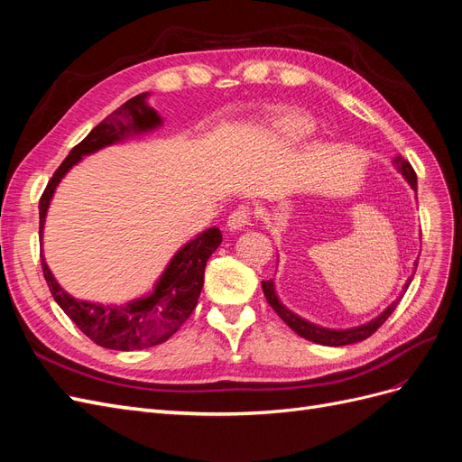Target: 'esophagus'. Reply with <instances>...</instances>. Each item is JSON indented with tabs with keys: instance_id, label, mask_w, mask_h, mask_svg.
Returning <instances> with one entry per match:
<instances>
[{
	"instance_id": "34e87169",
	"label": "esophagus",
	"mask_w": 462,
	"mask_h": 462,
	"mask_svg": "<svg viewBox=\"0 0 462 462\" xmlns=\"http://www.w3.org/2000/svg\"><path fill=\"white\" fill-rule=\"evenodd\" d=\"M250 219H253V212H250L248 206H239L236 209H233L231 216L227 217V227L231 231H239V229H245Z\"/></svg>"
}]
</instances>
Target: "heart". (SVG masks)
I'll return each instance as SVG.
<instances>
[{
    "label": "heart",
    "instance_id": "heart-1",
    "mask_svg": "<svg viewBox=\"0 0 462 462\" xmlns=\"http://www.w3.org/2000/svg\"><path fill=\"white\" fill-rule=\"evenodd\" d=\"M314 131V121L299 114V111H287V114L279 116L273 121V133L289 143H299L302 138L309 136Z\"/></svg>",
    "mask_w": 462,
    "mask_h": 462
}]
</instances>
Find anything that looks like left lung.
Instances as JSON below:
<instances>
[{"mask_svg":"<svg viewBox=\"0 0 462 462\" xmlns=\"http://www.w3.org/2000/svg\"><path fill=\"white\" fill-rule=\"evenodd\" d=\"M393 163L397 165V170L402 173V177L409 180V185L416 190V173H414V170H412V165H411L407 160H404L402 156H397V158L393 160ZM414 265H418V262H414ZM414 272H416V270H414ZM412 277H414V273L407 279V283H404V291L409 289V285H411V282H412ZM262 289H263L265 300L270 302V306L277 312V316L282 318L292 331L299 333L300 337H304V339L314 341V343H318V345H326V346H343V345H351V343H358V341L368 339L370 335L375 333V329H380V328L383 326V321H385L391 314H393V310L397 309L399 300H401L402 295H404V292H402V295H401L397 300L391 302L380 316L374 318L372 321H368V324H365V326L351 328V329H328V328H319V326H316V324H310V321H306V319H302L300 316L292 314L289 309H285V306L282 304V300H279L277 295H275V283H273V279H268V282H262Z\"/></svg>","mask_w":462,"mask_h":462,"instance_id":"obj_1","label":"left lung"}]
</instances>
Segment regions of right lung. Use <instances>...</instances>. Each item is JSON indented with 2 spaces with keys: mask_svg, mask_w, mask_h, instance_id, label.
I'll list each match as a JSON object with an SVG mask.
<instances>
[{
  "mask_svg": "<svg viewBox=\"0 0 462 462\" xmlns=\"http://www.w3.org/2000/svg\"><path fill=\"white\" fill-rule=\"evenodd\" d=\"M146 92L131 97L100 125H96L85 136V141H80L69 152L40 199V239L55 187L60 185L65 173L82 160V156L121 143L133 134L160 127L162 117L156 109L146 104ZM219 243L221 231L217 227H209L197 235V239L187 243L167 263L150 295L119 306L77 300L67 295L55 282L44 256L40 254L42 272H44L55 302L88 339L104 348H114V351H138V348H148L167 341L189 319L204 285L206 262L212 253H216Z\"/></svg>",
  "mask_w": 462,
  "mask_h": 462,
  "instance_id": "obj_1",
  "label": "right lung"
}]
</instances>
